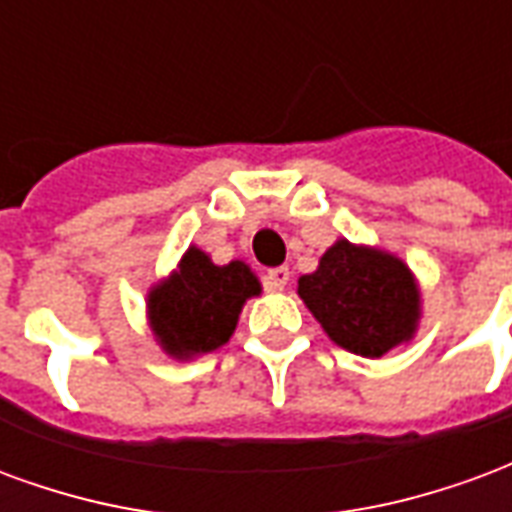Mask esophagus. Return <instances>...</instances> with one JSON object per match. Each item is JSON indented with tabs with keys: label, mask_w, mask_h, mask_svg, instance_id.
Returning a JSON list of instances; mask_svg holds the SVG:
<instances>
[{
	"label": "esophagus",
	"mask_w": 512,
	"mask_h": 512,
	"mask_svg": "<svg viewBox=\"0 0 512 512\" xmlns=\"http://www.w3.org/2000/svg\"><path fill=\"white\" fill-rule=\"evenodd\" d=\"M267 289H272V292H281L283 286L289 283V267H272V270H267Z\"/></svg>",
	"instance_id": "34e87169"
}]
</instances>
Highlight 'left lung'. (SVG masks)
Wrapping results in <instances>:
<instances>
[{
	"label": "left lung",
	"instance_id": "left-lung-1",
	"mask_svg": "<svg viewBox=\"0 0 512 512\" xmlns=\"http://www.w3.org/2000/svg\"><path fill=\"white\" fill-rule=\"evenodd\" d=\"M308 311L338 346L382 357L409 341L420 316V294L404 261L338 240L319 270L297 283Z\"/></svg>",
	"mask_w": 512,
	"mask_h": 512
}]
</instances>
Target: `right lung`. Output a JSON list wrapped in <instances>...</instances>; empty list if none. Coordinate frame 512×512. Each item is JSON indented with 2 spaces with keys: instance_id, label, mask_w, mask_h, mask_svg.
Wrapping results in <instances>:
<instances>
[{
  "instance_id": "right-lung-1",
  "label": "right lung",
  "mask_w": 512,
  "mask_h": 512,
  "mask_svg": "<svg viewBox=\"0 0 512 512\" xmlns=\"http://www.w3.org/2000/svg\"><path fill=\"white\" fill-rule=\"evenodd\" d=\"M261 286L242 261L212 264L207 253L190 248L179 270L149 294V319L160 346L174 357H193L229 341L242 302Z\"/></svg>"
}]
</instances>
